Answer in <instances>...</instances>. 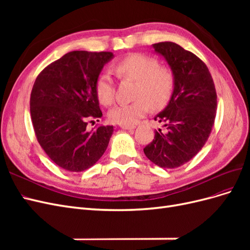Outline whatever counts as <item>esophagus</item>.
Here are the masks:
<instances>
[{
    "label": "esophagus",
    "instance_id": "esophagus-1",
    "mask_svg": "<svg viewBox=\"0 0 250 250\" xmlns=\"http://www.w3.org/2000/svg\"><path fill=\"white\" fill-rule=\"evenodd\" d=\"M134 125H121V128L122 129H125V130H131V129H134Z\"/></svg>",
    "mask_w": 250,
    "mask_h": 250
}]
</instances>
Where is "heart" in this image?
<instances>
[{
    "label": "heart",
    "instance_id": "heart-1",
    "mask_svg": "<svg viewBox=\"0 0 250 250\" xmlns=\"http://www.w3.org/2000/svg\"><path fill=\"white\" fill-rule=\"evenodd\" d=\"M120 78L137 82L134 101L121 104L109 111V120L120 125H133L146 115L149 107L153 110L168 104L174 89V75L153 57L133 53L121 59L115 65ZM95 92L99 102L109 106L115 101V82L108 74H101L95 82Z\"/></svg>",
    "mask_w": 250,
    "mask_h": 250
}]
</instances>
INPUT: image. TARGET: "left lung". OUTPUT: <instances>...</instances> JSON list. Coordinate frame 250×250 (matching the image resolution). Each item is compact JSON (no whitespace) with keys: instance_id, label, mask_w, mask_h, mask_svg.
<instances>
[{"instance_id":"1","label":"left lung","mask_w":250,"mask_h":250,"mask_svg":"<svg viewBox=\"0 0 250 250\" xmlns=\"http://www.w3.org/2000/svg\"><path fill=\"white\" fill-rule=\"evenodd\" d=\"M174 75V89L168 106L154 118L167 126L168 132L155 131L144 153L165 169L185 165L207 143L214 126L217 94L207 64L179 44L171 42L153 44Z\"/></svg>"}]
</instances>
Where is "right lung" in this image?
Listing matches in <instances>:
<instances>
[{
	"label": "right lung",
	"mask_w": 250,
	"mask_h": 250,
	"mask_svg": "<svg viewBox=\"0 0 250 250\" xmlns=\"http://www.w3.org/2000/svg\"><path fill=\"white\" fill-rule=\"evenodd\" d=\"M111 52L72 51L39 74L30 96V115L41 147L60 168L81 172L94 166L106 150L112 126L88 131L102 111L95 82Z\"/></svg>",
	"instance_id": "obj_1"
}]
</instances>
